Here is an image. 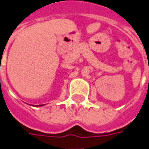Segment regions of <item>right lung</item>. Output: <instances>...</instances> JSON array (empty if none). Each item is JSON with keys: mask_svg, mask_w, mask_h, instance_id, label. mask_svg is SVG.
<instances>
[{"mask_svg": "<svg viewBox=\"0 0 149 149\" xmlns=\"http://www.w3.org/2000/svg\"><path fill=\"white\" fill-rule=\"evenodd\" d=\"M42 106H44V104L43 105H35V107H42Z\"/></svg>", "mask_w": 149, "mask_h": 149, "instance_id": "right-lung-1", "label": "right lung"}]
</instances>
